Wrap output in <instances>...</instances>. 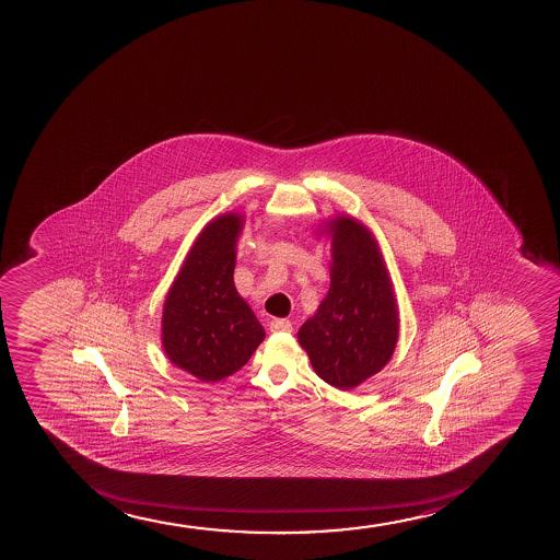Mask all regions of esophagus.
<instances>
[{
  "label": "esophagus",
  "instance_id": "1",
  "mask_svg": "<svg viewBox=\"0 0 560 560\" xmlns=\"http://www.w3.org/2000/svg\"><path fill=\"white\" fill-rule=\"evenodd\" d=\"M270 331H273V334H289V331H292V324L284 320V318H276V320L270 322Z\"/></svg>",
  "mask_w": 560,
  "mask_h": 560
}]
</instances>
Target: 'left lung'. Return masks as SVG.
<instances>
[{
    "instance_id": "left-lung-1",
    "label": "left lung",
    "mask_w": 560,
    "mask_h": 560,
    "mask_svg": "<svg viewBox=\"0 0 560 560\" xmlns=\"http://www.w3.org/2000/svg\"><path fill=\"white\" fill-rule=\"evenodd\" d=\"M331 238V284L298 340L316 374L350 390L382 371L398 340V311L376 238L361 221L337 215Z\"/></svg>"
}]
</instances>
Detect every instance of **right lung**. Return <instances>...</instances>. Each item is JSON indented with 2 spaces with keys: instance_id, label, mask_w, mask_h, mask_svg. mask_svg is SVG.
Segmentation results:
<instances>
[{
  "instance_id": "1",
  "label": "right lung",
  "mask_w": 560,
  "mask_h": 560,
  "mask_svg": "<svg viewBox=\"0 0 560 560\" xmlns=\"http://www.w3.org/2000/svg\"><path fill=\"white\" fill-rule=\"evenodd\" d=\"M242 226L244 215L234 212L210 221L165 298V353L173 365L207 384L240 371L265 340V327L234 287Z\"/></svg>"
}]
</instances>
